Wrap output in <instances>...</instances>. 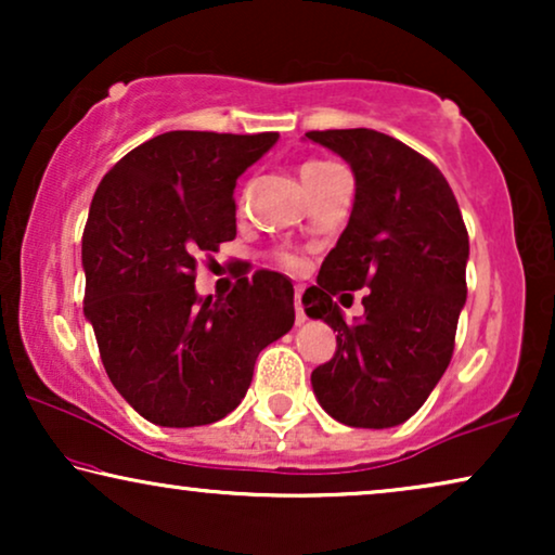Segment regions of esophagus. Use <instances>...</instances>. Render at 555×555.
Listing matches in <instances>:
<instances>
[{
  "label": "esophagus",
  "instance_id": "obj_1",
  "mask_svg": "<svg viewBox=\"0 0 555 555\" xmlns=\"http://www.w3.org/2000/svg\"><path fill=\"white\" fill-rule=\"evenodd\" d=\"M302 287L298 285L295 287V321H298V325L306 323V313H302Z\"/></svg>",
  "mask_w": 555,
  "mask_h": 555
}]
</instances>
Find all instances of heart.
<instances>
[{
	"label": "heart",
	"mask_w": 555,
	"mask_h": 555,
	"mask_svg": "<svg viewBox=\"0 0 555 555\" xmlns=\"http://www.w3.org/2000/svg\"><path fill=\"white\" fill-rule=\"evenodd\" d=\"M340 171H344L340 166L331 164V162H321V158H308L306 164H300V179H302V184H306L308 194L315 192L318 186L325 184V181H328L331 177H336V173H340ZM285 262L293 264L295 260L291 255H285Z\"/></svg>",
	"instance_id": "heart-1"
}]
</instances>
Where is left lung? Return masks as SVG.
I'll return each instance as SVG.
<instances>
[{"label":"left lung","mask_w":555,"mask_h":555,"mask_svg":"<svg viewBox=\"0 0 555 555\" xmlns=\"http://www.w3.org/2000/svg\"><path fill=\"white\" fill-rule=\"evenodd\" d=\"M306 139L344 158L356 181L346 230L318 285L302 293L306 315L338 333L336 356L310 384L336 422L397 427L427 401L452 359L467 298L465 222L442 171L406 143L371 128ZM359 286L370 287L364 315L346 324L332 295Z\"/></svg>","instance_id":"1"}]
</instances>
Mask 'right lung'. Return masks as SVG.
I'll return each instance as SVG.
<instances>
[{
    "label": "right lung",
    "mask_w": 555,
    "mask_h": 555,
    "mask_svg": "<svg viewBox=\"0 0 555 555\" xmlns=\"http://www.w3.org/2000/svg\"><path fill=\"white\" fill-rule=\"evenodd\" d=\"M278 133L169 131L105 173L82 232L86 313L116 391L158 427L240 406L264 346L295 323L293 283L260 270L227 300L194 287L196 257L237 234L234 186Z\"/></svg>",
    "instance_id": "obj_1"
}]
</instances>
